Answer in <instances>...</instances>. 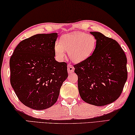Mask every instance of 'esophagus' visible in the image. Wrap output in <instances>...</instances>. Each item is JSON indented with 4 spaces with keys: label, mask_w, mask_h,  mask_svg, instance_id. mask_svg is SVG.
I'll use <instances>...</instances> for the list:
<instances>
[{
    "label": "esophagus",
    "mask_w": 135,
    "mask_h": 135,
    "mask_svg": "<svg viewBox=\"0 0 135 135\" xmlns=\"http://www.w3.org/2000/svg\"><path fill=\"white\" fill-rule=\"evenodd\" d=\"M74 69H75V68H74V66H73L71 65H70V64H68V73H69V74H70V73H72L74 71Z\"/></svg>",
    "instance_id": "1"
}]
</instances>
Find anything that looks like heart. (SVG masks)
<instances>
[{"instance_id":"heart-1","label":"heart","mask_w":135,"mask_h":135,"mask_svg":"<svg viewBox=\"0 0 135 135\" xmlns=\"http://www.w3.org/2000/svg\"><path fill=\"white\" fill-rule=\"evenodd\" d=\"M97 46V39L94 35L85 32H75L65 34L57 41L54 50L58 59H63L65 51H68L69 58L74 62L85 60L94 52Z\"/></svg>"}]
</instances>
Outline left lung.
Returning <instances> with one entry per match:
<instances>
[{"label": "left lung", "mask_w": 135, "mask_h": 135, "mask_svg": "<svg viewBox=\"0 0 135 135\" xmlns=\"http://www.w3.org/2000/svg\"><path fill=\"white\" fill-rule=\"evenodd\" d=\"M97 46L91 56L74 65L81 99L105 106L120 96L127 78V58L119 44L100 32H91Z\"/></svg>", "instance_id": "obj_1"}]
</instances>
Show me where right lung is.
<instances>
[{"mask_svg": "<svg viewBox=\"0 0 135 135\" xmlns=\"http://www.w3.org/2000/svg\"><path fill=\"white\" fill-rule=\"evenodd\" d=\"M57 33L37 34L18 44L10 58V82L22 103L36 110L51 107L68 78L67 63L54 59Z\"/></svg>", "mask_w": 135, "mask_h": 135, "instance_id": "add662e5", "label": "right lung"}]
</instances>
